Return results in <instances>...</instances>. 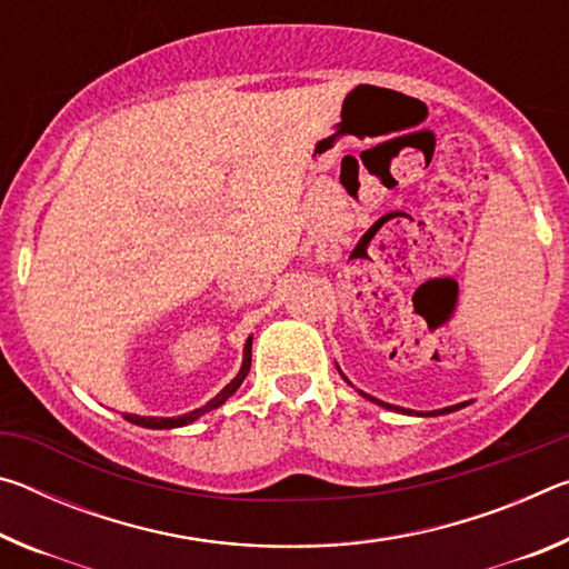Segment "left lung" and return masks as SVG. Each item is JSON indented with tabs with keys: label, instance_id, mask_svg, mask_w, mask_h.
<instances>
[{
	"label": "left lung",
	"instance_id": "8db88e82",
	"mask_svg": "<svg viewBox=\"0 0 569 569\" xmlns=\"http://www.w3.org/2000/svg\"><path fill=\"white\" fill-rule=\"evenodd\" d=\"M346 379V377H343ZM361 397H366L369 401H377L379 407H383V409H393V411H403V409H399V407H391V403H383V401H379V399H373V397H369V393H363V391H359ZM461 407H467V401L465 403H457V407H447V409H437V411H427V413H419V417H437V413H449V411H457V409H461ZM403 413H411V411H403Z\"/></svg>",
	"mask_w": 569,
	"mask_h": 569
}]
</instances>
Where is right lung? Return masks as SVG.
Returning a JSON list of instances; mask_svg holds the SVG:
<instances>
[{"label":"right lung","instance_id":"obj_1","mask_svg":"<svg viewBox=\"0 0 569 569\" xmlns=\"http://www.w3.org/2000/svg\"><path fill=\"white\" fill-rule=\"evenodd\" d=\"M250 346H253V336H248V341L243 346V366H240V371L236 373V379L230 381L228 387L220 389L218 397L210 399L206 407L192 409L188 413H182V417H138V413H124V419L132 421V423H138V427H148V429H176V427H186V423H192L196 419L203 417V413L218 409L220 403H226L230 397H233L240 383H243V379L248 377V371H250Z\"/></svg>","mask_w":569,"mask_h":569}]
</instances>
